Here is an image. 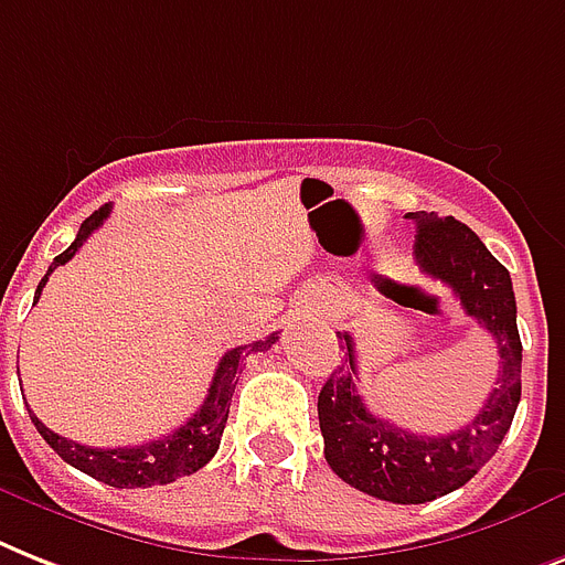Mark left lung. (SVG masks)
<instances>
[{
	"label": "left lung",
	"mask_w": 565,
	"mask_h": 565,
	"mask_svg": "<svg viewBox=\"0 0 565 565\" xmlns=\"http://www.w3.org/2000/svg\"><path fill=\"white\" fill-rule=\"evenodd\" d=\"M415 223V258L426 278L447 284L467 316L488 330L499 348L497 388L479 415L447 435H417L371 415L360 394L356 348L345 339V365L319 392V426L330 470L351 488L394 505H420L473 479L497 452L520 406L522 342L511 275L488 252L473 228L435 211H409Z\"/></svg>",
	"instance_id": "1"
}]
</instances>
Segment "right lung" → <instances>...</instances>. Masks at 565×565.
<instances>
[{
	"mask_svg": "<svg viewBox=\"0 0 565 565\" xmlns=\"http://www.w3.org/2000/svg\"><path fill=\"white\" fill-rule=\"evenodd\" d=\"M113 205H100L95 214L81 223V232L72 241L66 252H60L54 264L49 267V273L43 275V281L36 284L34 301L43 292L49 275L57 267H63L66 260L75 258V252L86 243V237L95 232V228L109 217ZM273 337L260 339V342H252V345H237L232 348L223 360L217 362V371H214V380H211L209 397L203 401V406L194 412V417H188L185 424L173 429L171 435H164L159 441L141 444V447H116V449H98V447H84V444L66 441L63 435L52 433L49 426L29 409L31 424L36 426V433L43 435L45 444L57 452L66 465L77 467L81 473L92 476V479L104 481L109 488H153V484H171V481L182 479V476L196 473L200 467H205L214 458L220 447V438H223V429H226L228 420V406H232V394L237 386V374L243 369V360L252 354V351H269L275 345Z\"/></svg>",
	"mask_w": 565,
	"mask_h": 565,
	"instance_id": "obj_1",
	"label": "right lung"
}]
</instances>
